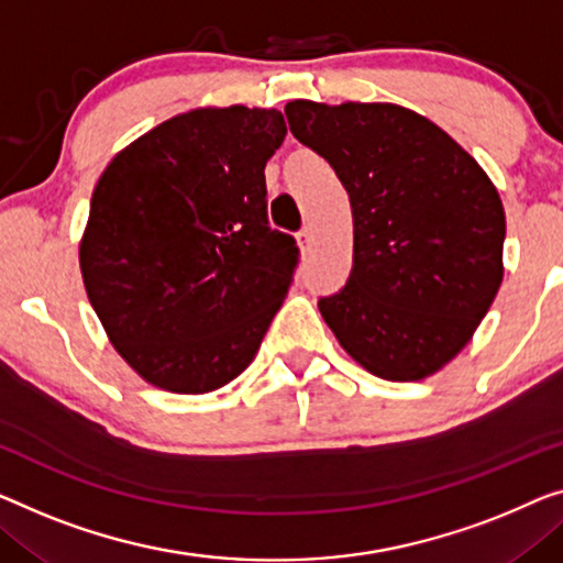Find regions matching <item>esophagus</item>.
Returning <instances> with one entry per match:
<instances>
[{
    "label": "esophagus",
    "mask_w": 563,
    "mask_h": 563,
    "mask_svg": "<svg viewBox=\"0 0 563 563\" xmlns=\"http://www.w3.org/2000/svg\"><path fill=\"white\" fill-rule=\"evenodd\" d=\"M310 242H313V230L303 228V230L298 232V247L306 250V247H310Z\"/></svg>",
    "instance_id": "obj_1"
}]
</instances>
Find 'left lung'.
<instances>
[{"instance_id": "8db88e82", "label": "left lung", "mask_w": 563, "mask_h": 563, "mask_svg": "<svg viewBox=\"0 0 563 563\" xmlns=\"http://www.w3.org/2000/svg\"><path fill=\"white\" fill-rule=\"evenodd\" d=\"M290 133L349 191L354 267L318 300L354 362L417 382L452 362L503 283L498 189L440 125L394 103L292 100Z\"/></svg>"}]
</instances>
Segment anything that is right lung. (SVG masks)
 <instances>
[{"instance_id": "add662e5", "label": "right lung", "mask_w": 563, "mask_h": 563, "mask_svg": "<svg viewBox=\"0 0 563 563\" xmlns=\"http://www.w3.org/2000/svg\"><path fill=\"white\" fill-rule=\"evenodd\" d=\"M285 133L275 108H195L100 174L82 283L115 351L154 387L230 384L280 310L298 245L267 224L265 164Z\"/></svg>"}]
</instances>
